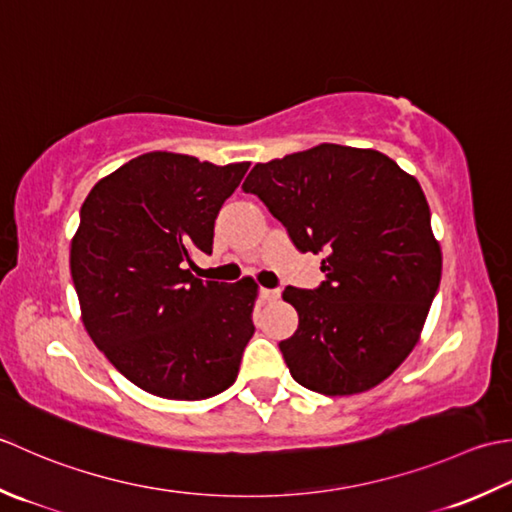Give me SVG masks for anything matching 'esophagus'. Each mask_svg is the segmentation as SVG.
<instances>
[{
  "instance_id": "1",
  "label": "esophagus",
  "mask_w": 512,
  "mask_h": 512,
  "mask_svg": "<svg viewBox=\"0 0 512 512\" xmlns=\"http://www.w3.org/2000/svg\"><path fill=\"white\" fill-rule=\"evenodd\" d=\"M260 296H263V300H276L280 296V289H267V287H263V289H260Z\"/></svg>"
}]
</instances>
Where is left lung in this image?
<instances>
[{
    "mask_svg": "<svg viewBox=\"0 0 512 512\" xmlns=\"http://www.w3.org/2000/svg\"><path fill=\"white\" fill-rule=\"evenodd\" d=\"M298 252L325 254L316 289L285 287L298 329L278 344L291 378L325 395L387 380L413 351L442 278L431 210L387 154L322 143L258 163L243 183Z\"/></svg>",
    "mask_w": 512,
    "mask_h": 512,
    "instance_id": "8db88e82",
    "label": "left lung"
}]
</instances>
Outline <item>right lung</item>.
<instances>
[{
    "label": "right lung",
    "mask_w": 512,
    "mask_h": 512,
    "mask_svg": "<svg viewBox=\"0 0 512 512\" xmlns=\"http://www.w3.org/2000/svg\"><path fill=\"white\" fill-rule=\"evenodd\" d=\"M249 163L148 152L92 187L70 247L81 318L132 384L165 400L229 389L254 336L256 283L196 278L214 223Z\"/></svg>",
    "instance_id": "obj_1"
}]
</instances>
